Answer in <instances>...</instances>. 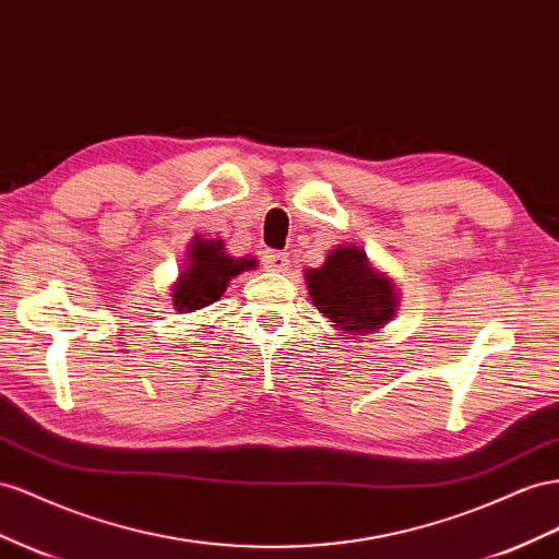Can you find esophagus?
Wrapping results in <instances>:
<instances>
[{
	"label": "esophagus",
	"mask_w": 559,
	"mask_h": 559,
	"mask_svg": "<svg viewBox=\"0 0 559 559\" xmlns=\"http://www.w3.org/2000/svg\"><path fill=\"white\" fill-rule=\"evenodd\" d=\"M289 265H292V261L286 251H267L265 253V267L273 270V273H284V270H289Z\"/></svg>",
	"instance_id": "1"
}]
</instances>
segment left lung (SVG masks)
I'll return each mask as SVG.
<instances>
[{"label": "left lung", "mask_w": 559, "mask_h": 559, "mask_svg": "<svg viewBox=\"0 0 559 559\" xmlns=\"http://www.w3.org/2000/svg\"><path fill=\"white\" fill-rule=\"evenodd\" d=\"M306 280L317 310L350 334L381 329L397 310L392 282L376 275L365 251L355 247L334 249Z\"/></svg>", "instance_id": "obj_1"}]
</instances>
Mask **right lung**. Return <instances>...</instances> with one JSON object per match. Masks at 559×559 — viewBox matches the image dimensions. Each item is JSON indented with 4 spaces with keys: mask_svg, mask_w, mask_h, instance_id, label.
I'll return each instance as SVG.
<instances>
[{
    "mask_svg": "<svg viewBox=\"0 0 559 559\" xmlns=\"http://www.w3.org/2000/svg\"><path fill=\"white\" fill-rule=\"evenodd\" d=\"M249 267H255V261L230 259L223 251L221 239H216V242H211V239L202 242L200 237H194V245L190 249V263L180 273V280L174 284L176 310L194 312L214 304L228 289V282Z\"/></svg>",
    "mask_w": 559,
    "mask_h": 559,
    "instance_id": "1",
    "label": "right lung"
}]
</instances>
